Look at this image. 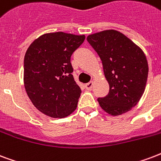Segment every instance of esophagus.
I'll return each mask as SVG.
<instances>
[{"instance_id":"esophagus-1","label":"esophagus","mask_w":161,"mask_h":161,"mask_svg":"<svg viewBox=\"0 0 161 161\" xmlns=\"http://www.w3.org/2000/svg\"><path fill=\"white\" fill-rule=\"evenodd\" d=\"M92 86H93V82L91 81V82H89V83H86V84L85 87H86V90L90 91V90H92Z\"/></svg>"}]
</instances>
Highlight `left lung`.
<instances>
[{"label":"left lung","instance_id":"1","mask_svg":"<svg viewBox=\"0 0 161 161\" xmlns=\"http://www.w3.org/2000/svg\"><path fill=\"white\" fill-rule=\"evenodd\" d=\"M87 42L101 58L109 92L99 97L100 107L117 116L135 107L144 92L148 79V61L141 48L114 30L89 35Z\"/></svg>","mask_w":161,"mask_h":161}]
</instances>
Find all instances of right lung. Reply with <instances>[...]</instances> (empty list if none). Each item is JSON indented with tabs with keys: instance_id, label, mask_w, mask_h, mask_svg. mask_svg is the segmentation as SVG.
<instances>
[{
	"instance_id": "add662e5",
	"label": "right lung",
	"mask_w": 161,
	"mask_h": 161,
	"mask_svg": "<svg viewBox=\"0 0 161 161\" xmlns=\"http://www.w3.org/2000/svg\"><path fill=\"white\" fill-rule=\"evenodd\" d=\"M85 38V35L47 33L26 51L25 91L34 106L47 116L64 118L76 109L81 90L74 80L70 58Z\"/></svg>"
}]
</instances>
